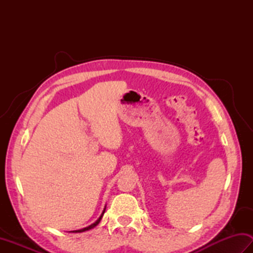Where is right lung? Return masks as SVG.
<instances>
[{"label":"right lung","instance_id":"right-lung-1","mask_svg":"<svg viewBox=\"0 0 253 253\" xmlns=\"http://www.w3.org/2000/svg\"><path fill=\"white\" fill-rule=\"evenodd\" d=\"M104 212H105V209H104V211H103V213L101 214V216L99 217V219L96 222H94L93 224H91L90 226H88V227H84V228H83V229H78V230H74L73 233H83V232H85V230H89V229H91V228H93V227H95L96 225H98L99 223H100V221H101V218H102V216H103V214H104Z\"/></svg>","mask_w":253,"mask_h":253}]
</instances>
